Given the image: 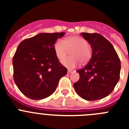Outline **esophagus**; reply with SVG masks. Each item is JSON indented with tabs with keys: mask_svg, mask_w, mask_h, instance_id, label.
<instances>
[{
	"mask_svg": "<svg viewBox=\"0 0 129 129\" xmlns=\"http://www.w3.org/2000/svg\"><path fill=\"white\" fill-rule=\"evenodd\" d=\"M72 70H68V74H70V73L72 72Z\"/></svg>",
	"mask_w": 129,
	"mask_h": 129,
	"instance_id": "34e87169",
	"label": "esophagus"
}]
</instances>
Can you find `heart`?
Segmentation results:
<instances>
[{
	"label": "heart",
	"instance_id": "b5f03b06",
	"mask_svg": "<svg viewBox=\"0 0 129 129\" xmlns=\"http://www.w3.org/2000/svg\"><path fill=\"white\" fill-rule=\"evenodd\" d=\"M73 49L72 57L64 59L69 50ZM54 52L59 59H62V65L68 68H74L79 62L85 64L92 57V50L88 47V43L85 39L77 36L66 37L64 41L59 39L54 44Z\"/></svg>",
	"mask_w": 129,
	"mask_h": 129
}]
</instances>
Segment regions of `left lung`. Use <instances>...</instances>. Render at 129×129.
I'll return each instance as SVG.
<instances>
[{"label": "left lung", "mask_w": 129, "mask_h": 129, "mask_svg": "<svg viewBox=\"0 0 129 129\" xmlns=\"http://www.w3.org/2000/svg\"><path fill=\"white\" fill-rule=\"evenodd\" d=\"M81 35L89 43L92 55L87 64L77 71L80 77L74 88L84 100H101L109 95L119 81L120 60L112 44L101 34Z\"/></svg>", "instance_id": "left-lung-1"}]
</instances>
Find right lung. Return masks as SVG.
<instances>
[{
    "label": "right lung",
    "instance_id": "add662e5",
    "mask_svg": "<svg viewBox=\"0 0 129 129\" xmlns=\"http://www.w3.org/2000/svg\"><path fill=\"white\" fill-rule=\"evenodd\" d=\"M65 34L41 33L19 44L13 58V79L18 88L32 100H43L52 95L67 68L54 52L57 39Z\"/></svg>",
    "mask_w": 129,
    "mask_h": 129
}]
</instances>
